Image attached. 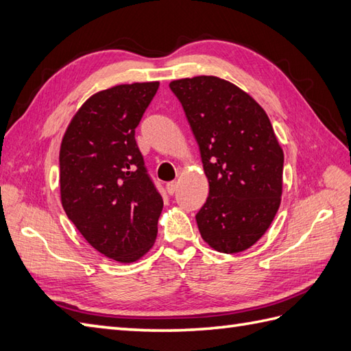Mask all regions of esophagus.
I'll list each match as a JSON object with an SVG mask.
<instances>
[{
	"mask_svg": "<svg viewBox=\"0 0 351 351\" xmlns=\"http://www.w3.org/2000/svg\"><path fill=\"white\" fill-rule=\"evenodd\" d=\"M176 189H177V183H176V182H169V183L167 184V192H168V195H174Z\"/></svg>",
	"mask_w": 351,
	"mask_h": 351,
	"instance_id": "esophagus-1",
	"label": "esophagus"
}]
</instances>
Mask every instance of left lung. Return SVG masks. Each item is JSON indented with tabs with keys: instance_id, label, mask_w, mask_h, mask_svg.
Segmentation results:
<instances>
[{
	"instance_id": "obj_1",
	"label": "left lung",
	"mask_w": 351,
	"mask_h": 351,
	"mask_svg": "<svg viewBox=\"0 0 351 351\" xmlns=\"http://www.w3.org/2000/svg\"><path fill=\"white\" fill-rule=\"evenodd\" d=\"M198 143L208 198L196 213L201 237L221 253L249 249L280 207L285 156L269 119L250 95L219 77L169 83Z\"/></svg>"
}]
</instances>
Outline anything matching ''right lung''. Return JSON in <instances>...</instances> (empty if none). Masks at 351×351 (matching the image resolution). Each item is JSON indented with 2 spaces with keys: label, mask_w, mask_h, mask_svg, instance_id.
<instances>
[{
  "label": "right lung",
  "mask_w": 351,
  "mask_h": 351,
  "mask_svg": "<svg viewBox=\"0 0 351 351\" xmlns=\"http://www.w3.org/2000/svg\"><path fill=\"white\" fill-rule=\"evenodd\" d=\"M158 88L132 83L95 93L73 117L59 152L68 219L93 249L123 263L149 252L164 207L135 141Z\"/></svg>",
  "instance_id": "right-lung-1"
}]
</instances>
